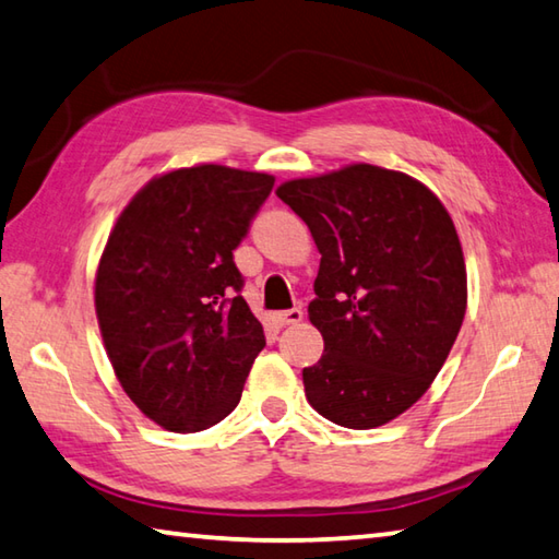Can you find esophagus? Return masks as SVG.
<instances>
[{
	"instance_id": "1",
	"label": "esophagus",
	"mask_w": 559,
	"mask_h": 559,
	"mask_svg": "<svg viewBox=\"0 0 559 559\" xmlns=\"http://www.w3.org/2000/svg\"><path fill=\"white\" fill-rule=\"evenodd\" d=\"M302 320V310L300 308H290V310H283L273 314V322L278 324V328H286V324H298Z\"/></svg>"
}]
</instances>
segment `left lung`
<instances>
[{"label":"left lung","mask_w":559,"mask_h":559,"mask_svg":"<svg viewBox=\"0 0 559 559\" xmlns=\"http://www.w3.org/2000/svg\"><path fill=\"white\" fill-rule=\"evenodd\" d=\"M276 195L322 257L308 318L324 352L302 369L308 403L342 428H379L430 389L460 334L454 222L420 180L371 164L286 180Z\"/></svg>","instance_id":"left-lung-1"}]
</instances>
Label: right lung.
Wrapping results in <instances>:
<instances>
[{
    "label": "right lung",
    "mask_w": 559,
    "mask_h": 559,
    "mask_svg": "<svg viewBox=\"0 0 559 559\" xmlns=\"http://www.w3.org/2000/svg\"><path fill=\"white\" fill-rule=\"evenodd\" d=\"M273 180L217 164L170 170L109 231L95 276L99 332L121 389L170 432L225 420L266 347L231 251Z\"/></svg>",
    "instance_id": "add662e5"
}]
</instances>
